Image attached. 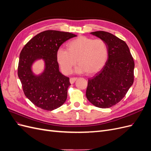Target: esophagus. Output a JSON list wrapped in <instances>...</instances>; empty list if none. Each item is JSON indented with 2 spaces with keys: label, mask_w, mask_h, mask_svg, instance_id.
<instances>
[{
  "label": "esophagus",
  "mask_w": 151,
  "mask_h": 151,
  "mask_svg": "<svg viewBox=\"0 0 151 151\" xmlns=\"http://www.w3.org/2000/svg\"><path fill=\"white\" fill-rule=\"evenodd\" d=\"M77 79V77H72V78L70 79V84H74L75 83V81Z\"/></svg>",
  "instance_id": "obj_1"
}]
</instances>
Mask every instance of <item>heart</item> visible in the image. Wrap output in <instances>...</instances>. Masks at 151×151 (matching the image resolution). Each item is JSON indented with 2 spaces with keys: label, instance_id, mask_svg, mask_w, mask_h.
I'll return each mask as SVG.
<instances>
[{
  "label": "heart",
  "instance_id": "heart-1",
  "mask_svg": "<svg viewBox=\"0 0 151 151\" xmlns=\"http://www.w3.org/2000/svg\"><path fill=\"white\" fill-rule=\"evenodd\" d=\"M108 58L106 43L101 39L80 36L67 43V50L58 49L57 62L62 72L68 74L77 63L76 72L93 75L101 70Z\"/></svg>",
  "mask_w": 151,
  "mask_h": 151
}]
</instances>
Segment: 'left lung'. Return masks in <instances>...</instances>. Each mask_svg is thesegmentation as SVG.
Returning a JSON list of instances; mask_svg holds the SVG:
<instances>
[{"mask_svg": "<svg viewBox=\"0 0 151 151\" xmlns=\"http://www.w3.org/2000/svg\"><path fill=\"white\" fill-rule=\"evenodd\" d=\"M90 34L106 43L108 58L102 69L88 79L86 97L95 106L110 108L121 101L133 84L134 61L124 41L103 31Z\"/></svg>", "mask_w": 151, "mask_h": 151, "instance_id": "left-lung-1", "label": "left lung"}]
</instances>
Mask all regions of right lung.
Here are the masks:
<instances>
[{"instance_id":"add662e5","label":"right lung","mask_w":151,"mask_h":151,"mask_svg":"<svg viewBox=\"0 0 151 151\" xmlns=\"http://www.w3.org/2000/svg\"><path fill=\"white\" fill-rule=\"evenodd\" d=\"M77 35L68 32L47 30L31 39L21 50L18 64V77L26 96L35 106L52 111L64 103L69 78L59 70L57 53L67 40ZM44 63L42 72L36 75L32 66L36 61Z\"/></svg>"}]
</instances>
